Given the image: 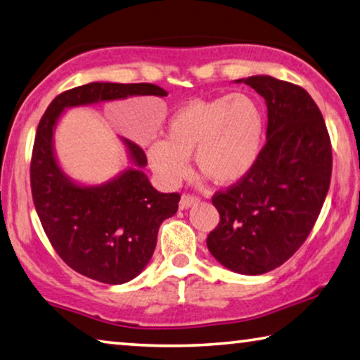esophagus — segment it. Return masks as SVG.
Wrapping results in <instances>:
<instances>
[{"label":"esophagus","instance_id":"34e87169","mask_svg":"<svg viewBox=\"0 0 360 360\" xmlns=\"http://www.w3.org/2000/svg\"><path fill=\"white\" fill-rule=\"evenodd\" d=\"M200 202V198L195 197V195H191V193H182L181 200H179V208L181 210H187L193 207V205H197Z\"/></svg>","mask_w":360,"mask_h":360}]
</instances>
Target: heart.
<instances>
[{
  "mask_svg": "<svg viewBox=\"0 0 360 360\" xmlns=\"http://www.w3.org/2000/svg\"><path fill=\"white\" fill-rule=\"evenodd\" d=\"M264 133V113L252 96L193 99L169 117L167 139H152L146 153L153 174L167 187L186 178L192 153L200 173L214 184L231 186L255 168Z\"/></svg>",
  "mask_w": 360,
  "mask_h": 360,
  "instance_id": "obj_1",
  "label": "heart"
}]
</instances>
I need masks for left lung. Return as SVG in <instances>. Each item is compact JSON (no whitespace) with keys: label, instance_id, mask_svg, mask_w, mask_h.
Masks as SVG:
<instances>
[{"label":"left lung","instance_id":"8db88e82","mask_svg":"<svg viewBox=\"0 0 360 360\" xmlns=\"http://www.w3.org/2000/svg\"><path fill=\"white\" fill-rule=\"evenodd\" d=\"M236 82L266 101V144L248 176L213 197L219 224L207 245L227 269L259 276L292 258L316 224L332 178V144L306 89L269 75Z\"/></svg>","mask_w":360,"mask_h":360}]
</instances>
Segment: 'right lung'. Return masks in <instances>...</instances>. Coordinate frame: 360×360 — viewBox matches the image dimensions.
<instances>
[{"mask_svg": "<svg viewBox=\"0 0 360 360\" xmlns=\"http://www.w3.org/2000/svg\"><path fill=\"white\" fill-rule=\"evenodd\" d=\"M129 96L168 93L150 83L94 82L57 96L39 120L30 165L33 203L57 255L82 276L110 285L127 283L146 269L160 224L178 211L181 195L153 189L142 171L144 150L123 138L131 167L104 184H79L57 162L54 131L67 108Z\"/></svg>", "mask_w": 360, "mask_h": 360, "instance_id": "1", "label": "right lung"}]
</instances>
